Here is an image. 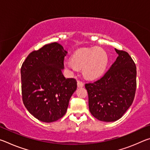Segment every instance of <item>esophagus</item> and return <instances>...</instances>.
<instances>
[{
  "instance_id": "1",
  "label": "esophagus",
  "mask_w": 150,
  "mask_h": 150,
  "mask_svg": "<svg viewBox=\"0 0 150 150\" xmlns=\"http://www.w3.org/2000/svg\"><path fill=\"white\" fill-rule=\"evenodd\" d=\"M84 86V83H83L82 81H77V87L79 88H81Z\"/></svg>"
}]
</instances>
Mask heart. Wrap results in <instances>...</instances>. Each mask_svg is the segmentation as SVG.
I'll use <instances>...</instances> for the list:
<instances>
[{"mask_svg":"<svg viewBox=\"0 0 150 150\" xmlns=\"http://www.w3.org/2000/svg\"><path fill=\"white\" fill-rule=\"evenodd\" d=\"M108 62V57L105 51L93 47L77 51L73 55L71 62L65 63V67L71 71L83 69L84 77L92 79L102 74Z\"/></svg>","mask_w":150,"mask_h":150,"instance_id":"heart-1","label":"heart"}]
</instances>
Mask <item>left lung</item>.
Returning a JSON list of instances; mask_svg holds the SVG:
<instances>
[{
	"label": "left lung",
	"mask_w": 150,
	"mask_h": 150,
	"mask_svg": "<svg viewBox=\"0 0 150 150\" xmlns=\"http://www.w3.org/2000/svg\"><path fill=\"white\" fill-rule=\"evenodd\" d=\"M118 56L100 79L85 84L88 107L94 117L103 122L120 119L133 103L136 67L128 53L115 49Z\"/></svg>",
	"instance_id": "1"
}]
</instances>
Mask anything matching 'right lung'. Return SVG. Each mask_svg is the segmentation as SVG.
Returning a JSON list of instances; mask_svg holds the SVG:
<instances>
[{"mask_svg": "<svg viewBox=\"0 0 150 150\" xmlns=\"http://www.w3.org/2000/svg\"><path fill=\"white\" fill-rule=\"evenodd\" d=\"M67 52L57 42L45 45L28 55L21 67L22 100L29 112L44 122L65 115L77 89L75 79L63 75Z\"/></svg>", "mask_w": 150, "mask_h": 150, "instance_id": "1", "label": "right lung"}]
</instances>
